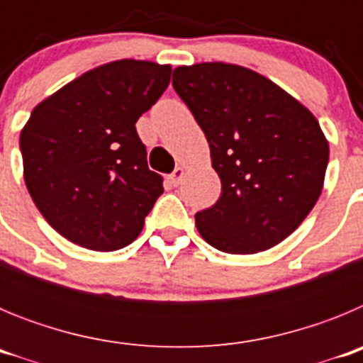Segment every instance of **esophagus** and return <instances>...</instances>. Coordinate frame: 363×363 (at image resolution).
<instances>
[{"label":"esophagus","instance_id":"obj_1","mask_svg":"<svg viewBox=\"0 0 363 363\" xmlns=\"http://www.w3.org/2000/svg\"><path fill=\"white\" fill-rule=\"evenodd\" d=\"M184 176H185V169H184V167H176L174 172H172V174L169 176V179H171V184L176 187V185L182 184V179H184Z\"/></svg>","mask_w":363,"mask_h":363}]
</instances>
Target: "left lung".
<instances>
[{
    "label": "left lung",
    "mask_w": 363,
    "mask_h": 363,
    "mask_svg": "<svg viewBox=\"0 0 363 363\" xmlns=\"http://www.w3.org/2000/svg\"><path fill=\"white\" fill-rule=\"evenodd\" d=\"M172 86L221 179L216 203L194 216L201 238L230 255L278 245L322 194L329 143L318 120L277 83L230 63L178 67Z\"/></svg>",
    "instance_id": "1"
}]
</instances>
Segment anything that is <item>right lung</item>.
Instances as JSON below:
<instances>
[{"label": "right lung", "instance_id": "1", "mask_svg": "<svg viewBox=\"0 0 363 363\" xmlns=\"http://www.w3.org/2000/svg\"><path fill=\"white\" fill-rule=\"evenodd\" d=\"M171 65L118 60L82 74L32 111L19 136L32 200L52 229L92 251L138 238L163 192L136 121L171 82Z\"/></svg>", "mask_w": 363, "mask_h": 363}]
</instances>
